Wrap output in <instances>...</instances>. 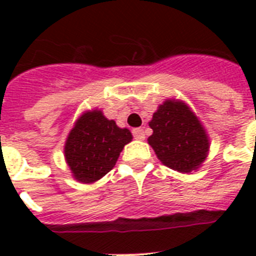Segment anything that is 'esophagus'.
Listing matches in <instances>:
<instances>
[{
	"instance_id": "1",
	"label": "esophagus",
	"mask_w": 256,
	"mask_h": 256,
	"mask_svg": "<svg viewBox=\"0 0 256 256\" xmlns=\"http://www.w3.org/2000/svg\"><path fill=\"white\" fill-rule=\"evenodd\" d=\"M132 134H134V138H136V140H144V128H134V130H132Z\"/></svg>"
}]
</instances>
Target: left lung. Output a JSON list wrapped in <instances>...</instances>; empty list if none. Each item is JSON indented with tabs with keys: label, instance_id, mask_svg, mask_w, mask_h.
<instances>
[{
	"label": "left lung",
	"instance_id": "left-lung-1",
	"mask_svg": "<svg viewBox=\"0 0 256 256\" xmlns=\"http://www.w3.org/2000/svg\"><path fill=\"white\" fill-rule=\"evenodd\" d=\"M148 126L152 128V134L148 142L164 166L190 174L206 160L210 138L186 102L175 98L164 100L152 114Z\"/></svg>",
	"mask_w": 256,
	"mask_h": 256
}]
</instances>
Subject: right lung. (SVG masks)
I'll use <instances>...</instances> for the list:
<instances>
[{"label":"right lung","mask_w":256,"mask_h":256,"mask_svg":"<svg viewBox=\"0 0 256 256\" xmlns=\"http://www.w3.org/2000/svg\"><path fill=\"white\" fill-rule=\"evenodd\" d=\"M132 140L130 130L118 128L102 110L84 112L74 122L64 148L72 176L80 183L96 182L116 166L124 144Z\"/></svg>","instance_id":"obj_1"}]
</instances>
